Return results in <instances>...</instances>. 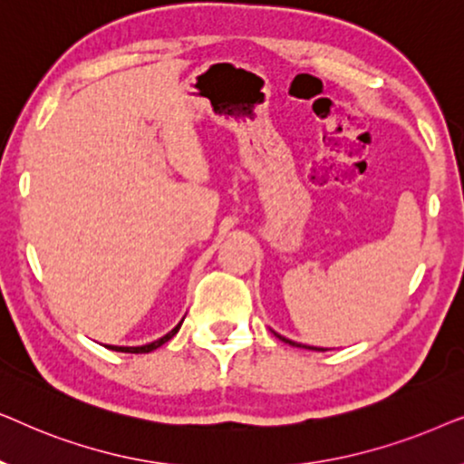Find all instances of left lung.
Wrapping results in <instances>:
<instances>
[{"instance_id": "left-lung-1", "label": "left lung", "mask_w": 464, "mask_h": 464, "mask_svg": "<svg viewBox=\"0 0 464 464\" xmlns=\"http://www.w3.org/2000/svg\"><path fill=\"white\" fill-rule=\"evenodd\" d=\"M275 335L278 340H283V342H287V344H291V346H297V348H313V351H327V348H316V346H308V344H300V342H294V340H289V338H285V335H281V334H276L275 332Z\"/></svg>"}]
</instances>
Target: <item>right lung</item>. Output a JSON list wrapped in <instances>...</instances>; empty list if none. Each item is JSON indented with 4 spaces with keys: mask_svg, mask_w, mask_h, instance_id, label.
Here are the masks:
<instances>
[{
    "mask_svg": "<svg viewBox=\"0 0 464 464\" xmlns=\"http://www.w3.org/2000/svg\"><path fill=\"white\" fill-rule=\"evenodd\" d=\"M181 323H183V319L177 323V325L170 329V332L167 334V335H162V338H158V340H154V342H150V344H143V346H107V348H111V351H118V353H151V351H156V348H160L164 342H169L170 338H173V335L179 332V327H181Z\"/></svg>",
    "mask_w": 464,
    "mask_h": 464,
    "instance_id": "1",
    "label": "right lung"
}]
</instances>
